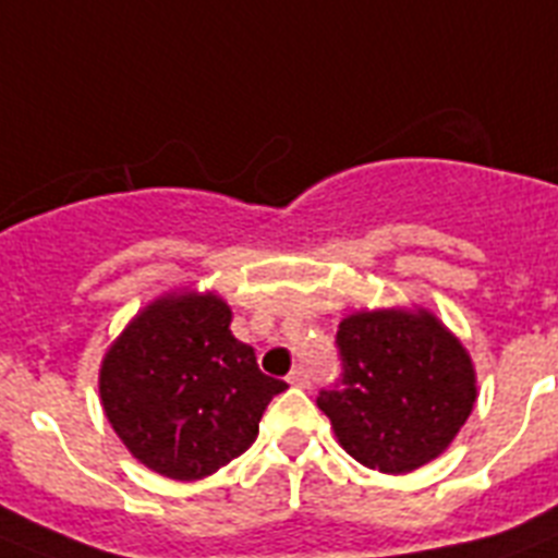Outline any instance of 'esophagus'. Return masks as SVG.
<instances>
[{
  "mask_svg": "<svg viewBox=\"0 0 558 558\" xmlns=\"http://www.w3.org/2000/svg\"><path fill=\"white\" fill-rule=\"evenodd\" d=\"M287 381L292 384V387H310L312 378H310V373H306V369H303V366H294L292 373L287 375Z\"/></svg>",
  "mask_w": 558,
  "mask_h": 558,
  "instance_id": "esophagus-1",
  "label": "esophagus"
}]
</instances>
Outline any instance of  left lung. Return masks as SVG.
<instances>
[{"label":"left lung","mask_w":558,"mask_h":558,"mask_svg":"<svg viewBox=\"0 0 558 558\" xmlns=\"http://www.w3.org/2000/svg\"><path fill=\"white\" fill-rule=\"evenodd\" d=\"M341 373L318 407L352 459L410 473L456 438L475 401L464 352L429 312H361L335 335Z\"/></svg>","instance_id":"obj_1"}]
</instances>
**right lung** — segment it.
Wrapping results in <instances>:
<instances>
[{
  "instance_id": "1",
  "label": "right lung",
  "mask_w": 558,
  "mask_h": 558,
  "mask_svg": "<svg viewBox=\"0 0 558 558\" xmlns=\"http://www.w3.org/2000/svg\"><path fill=\"white\" fill-rule=\"evenodd\" d=\"M215 294L151 303L102 361L99 396L122 444L177 482L211 475L257 438L260 415L287 381L257 366Z\"/></svg>"
}]
</instances>
